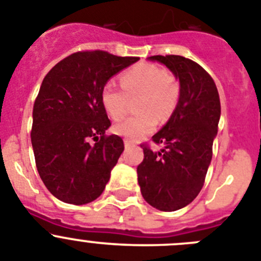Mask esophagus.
Listing matches in <instances>:
<instances>
[{"instance_id": "obj_1", "label": "esophagus", "mask_w": 261, "mask_h": 261, "mask_svg": "<svg viewBox=\"0 0 261 261\" xmlns=\"http://www.w3.org/2000/svg\"><path fill=\"white\" fill-rule=\"evenodd\" d=\"M125 147H126V148L135 147V143L131 142V140H128V139H125Z\"/></svg>"}]
</instances>
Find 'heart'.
Segmentation results:
<instances>
[{"label":"heart","mask_w":261,"mask_h":261,"mask_svg":"<svg viewBox=\"0 0 261 261\" xmlns=\"http://www.w3.org/2000/svg\"><path fill=\"white\" fill-rule=\"evenodd\" d=\"M120 88L113 82H107L100 92L102 108L113 119L121 118L128 107V98L138 96L135 109L138 113L128 116L114 126L118 135L127 139H142L156 128L157 122L173 116L179 102L180 82L170 70L159 65L139 62L119 75Z\"/></svg>","instance_id":"heart-1"}]
</instances>
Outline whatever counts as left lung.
Listing matches in <instances>:
<instances>
[{
    "label": "left lung",
    "mask_w": 261,
    "mask_h": 261,
    "mask_svg": "<svg viewBox=\"0 0 261 261\" xmlns=\"http://www.w3.org/2000/svg\"><path fill=\"white\" fill-rule=\"evenodd\" d=\"M149 60L164 63L177 75L180 97L168 123L152 136V142L164 144L161 152L140 144L144 159L136 169L138 182L149 205L173 212L191 203L203 189L221 104L212 76L199 63L174 55Z\"/></svg>",
    "instance_id": "obj_1"
}]
</instances>
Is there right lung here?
<instances>
[{
  "label": "right lung",
  "instance_id": "obj_1",
  "mask_svg": "<svg viewBox=\"0 0 261 261\" xmlns=\"http://www.w3.org/2000/svg\"><path fill=\"white\" fill-rule=\"evenodd\" d=\"M138 60L82 50L45 75L34 104L31 142L40 178L60 200L81 205L104 191L125 144L121 136L105 135L112 123L100 92Z\"/></svg>",
  "mask_w": 261,
  "mask_h": 261
}]
</instances>
